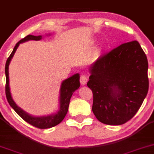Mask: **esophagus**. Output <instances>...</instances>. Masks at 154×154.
<instances>
[{"label": "esophagus", "mask_w": 154, "mask_h": 154, "mask_svg": "<svg viewBox=\"0 0 154 154\" xmlns=\"http://www.w3.org/2000/svg\"><path fill=\"white\" fill-rule=\"evenodd\" d=\"M79 80H80V82L82 85H85L87 84V81H88V78L87 77H86L85 75H81L80 77V79H79Z\"/></svg>", "instance_id": "1"}]
</instances>
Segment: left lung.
Listing matches in <instances>:
<instances>
[{
	"mask_svg": "<svg viewBox=\"0 0 154 154\" xmlns=\"http://www.w3.org/2000/svg\"><path fill=\"white\" fill-rule=\"evenodd\" d=\"M89 69L96 118L110 125L132 119L149 90L148 60L139 42L125 43L102 55Z\"/></svg>",
	"mask_w": 154,
	"mask_h": 154,
	"instance_id": "8db88e82",
	"label": "left lung"
}]
</instances>
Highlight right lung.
Returning a JSON list of instances; mask_svg holds the SVG:
<instances>
[{"label":"right lung","instance_id":"1","mask_svg":"<svg viewBox=\"0 0 154 154\" xmlns=\"http://www.w3.org/2000/svg\"><path fill=\"white\" fill-rule=\"evenodd\" d=\"M42 38V36H33V35H28L26 37L22 38L16 44L15 48H13V52L8 57L7 61L5 63V77H6V85H5V94L6 98L9 103L10 106L13 108L14 110L23 119L24 121L28 122L29 124L36 127V128L39 129H47L51 128L52 127H54L63 121V120L66 116L67 110H68V107L69 104V101H70L71 96H72V94L76 90L78 89L79 87H80V83H79V75L78 73L75 74L69 77L63 82L61 83L60 89V98H59V109L56 113L53 115H49L47 116H42V117H34L32 116L31 115L26 113L25 111H24L22 108L18 107L17 104L13 101L12 98L11 93L10 90V85H9V65L10 61L15 54L16 50L19 46V45L21 43L27 42L29 40H35L39 41Z\"/></svg>","mask_w":154,"mask_h":154}]
</instances>
